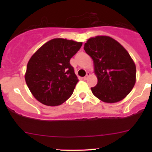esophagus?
<instances>
[{
	"label": "esophagus",
	"mask_w": 152,
	"mask_h": 152,
	"mask_svg": "<svg viewBox=\"0 0 152 152\" xmlns=\"http://www.w3.org/2000/svg\"><path fill=\"white\" fill-rule=\"evenodd\" d=\"M90 76V73H89V72H87V74H86V76H85V77H84V79H85V80H87V79H88V77L89 76Z\"/></svg>",
	"instance_id": "obj_1"
}]
</instances>
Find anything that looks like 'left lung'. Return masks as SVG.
Wrapping results in <instances>:
<instances>
[{
  "mask_svg": "<svg viewBox=\"0 0 152 152\" xmlns=\"http://www.w3.org/2000/svg\"><path fill=\"white\" fill-rule=\"evenodd\" d=\"M84 49L93 59L98 79L96 87H91L93 95L106 103L124 99L136 82L135 64L127 50L107 36L90 38Z\"/></svg>",
  "mask_w": 152,
  "mask_h": 152,
  "instance_id": "obj_1",
  "label": "left lung"
}]
</instances>
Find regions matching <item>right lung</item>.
Here are the masks:
<instances>
[{"mask_svg": "<svg viewBox=\"0 0 152 152\" xmlns=\"http://www.w3.org/2000/svg\"><path fill=\"white\" fill-rule=\"evenodd\" d=\"M82 42L62 38L48 41L29 59L25 79L34 97L47 106L63 104L79 82L70 59Z\"/></svg>", "mask_w": 152, "mask_h": 152, "instance_id": "obj_1", "label": "right lung"}]
</instances>
